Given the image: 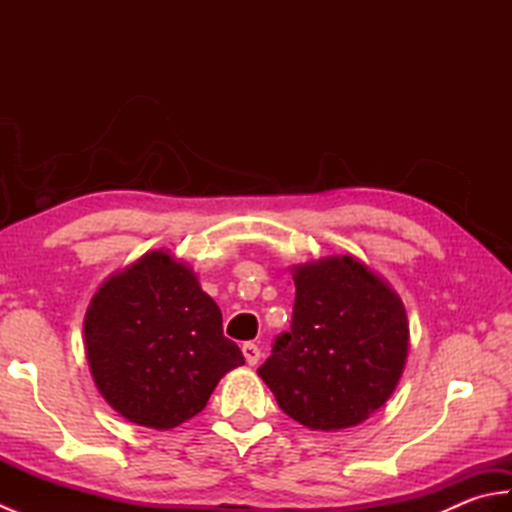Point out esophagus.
I'll list each match as a JSON object with an SVG mask.
<instances>
[{
  "label": "esophagus",
  "instance_id": "1",
  "mask_svg": "<svg viewBox=\"0 0 512 512\" xmlns=\"http://www.w3.org/2000/svg\"><path fill=\"white\" fill-rule=\"evenodd\" d=\"M242 352H244V358H246L248 365H257L259 356H262V352H259V347L255 343H244Z\"/></svg>",
  "mask_w": 512,
  "mask_h": 512
}]
</instances>
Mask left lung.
<instances>
[{
	"mask_svg": "<svg viewBox=\"0 0 512 512\" xmlns=\"http://www.w3.org/2000/svg\"><path fill=\"white\" fill-rule=\"evenodd\" d=\"M290 332L257 369L279 407L312 431L365 422L394 394L409 354L398 292L352 255L292 266Z\"/></svg>",
	"mask_w": 512,
	"mask_h": 512,
	"instance_id": "left-lung-1",
	"label": "left lung"
}]
</instances>
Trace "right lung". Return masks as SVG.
<instances>
[{"mask_svg":"<svg viewBox=\"0 0 512 512\" xmlns=\"http://www.w3.org/2000/svg\"><path fill=\"white\" fill-rule=\"evenodd\" d=\"M83 332L96 389L125 420L149 429L198 416L220 378L244 365L198 275L162 248L103 281Z\"/></svg>","mask_w":512,"mask_h":512,"instance_id":"1","label":"right lung"}]
</instances>
